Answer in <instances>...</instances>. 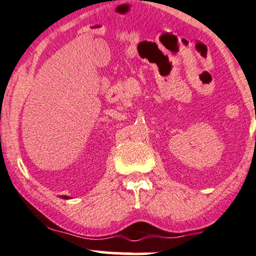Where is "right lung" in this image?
<instances>
[{
  "label": "right lung",
  "instance_id": "1",
  "mask_svg": "<svg viewBox=\"0 0 256 256\" xmlns=\"http://www.w3.org/2000/svg\"><path fill=\"white\" fill-rule=\"evenodd\" d=\"M64 198H70V197H67V196H64Z\"/></svg>",
  "mask_w": 256,
  "mask_h": 256
}]
</instances>
